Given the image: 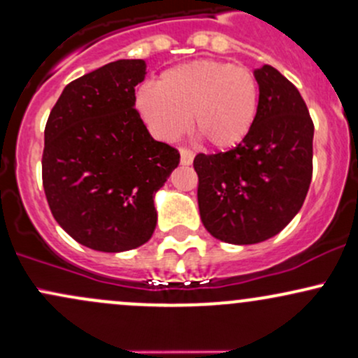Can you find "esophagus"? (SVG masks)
Here are the masks:
<instances>
[{"mask_svg":"<svg viewBox=\"0 0 358 358\" xmlns=\"http://www.w3.org/2000/svg\"><path fill=\"white\" fill-rule=\"evenodd\" d=\"M192 161H194V152L188 151V149H180V163L185 164H192Z\"/></svg>","mask_w":358,"mask_h":358,"instance_id":"1","label":"esophagus"}]
</instances>
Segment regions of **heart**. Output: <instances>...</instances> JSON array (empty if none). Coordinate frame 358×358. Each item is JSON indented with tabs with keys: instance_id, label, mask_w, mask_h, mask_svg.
Here are the masks:
<instances>
[{
	"instance_id": "heart-1",
	"label": "heart",
	"mask_w": 358,
	"mask_h": 358,
	"mask_svg": "<svg viewBox=\"0 0 358 358\" xmlns=\"http://www.w3.org/2000/svg\"><path fill=\"white\" fill-rule=\"evenodd\" d=\"M258 103L260 88L250 69L212 59L175 66L137 95V110L156 139H178L192 115L195 131L219 149L245 141Z\"/></svg>"
}]
</instances>
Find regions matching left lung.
<instances>
[{"instance_id":"1","label":"left lung","mask_w":358,"mask_h":358,"mask_svg":"<svg viewBox=\"0 0 358 358\" xmlns=\"http://www.w3.org/2000/svg\"><path fill=\"white\" fill-rule=\"evenodd\" d=\"M257 120L236 148L197 155L199 210L214 238L255 245L296 217L313 176L314 125L299 90L272 66L253 71Z\"/></svg>"}]
</instances>
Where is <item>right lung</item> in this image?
<instances>
[{"label": "right lung", "instance_id": "obj_1", "mask_svg": "<svg viewBox=\"0 0 358 358\" xmlns=\"http://www.w3.org/2000/svg\"><path fill=\"white\" fill-rule=\"evenodd\" d=\"M146 68L143 59H120L71 81L47 120V202L86 248L120 253L149 241L158 221L155 195L180 163L136 110Z\"/></svg>", "mask_w": 358, "mask_h": 358}]
</instances>
